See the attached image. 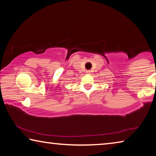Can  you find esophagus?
Listing matches in <instances>:
<instances>
[{
  "mask_svg": "<svg viewBox=\"0 0 156 156\" xmlns=\"http://www.w3.org/2000/svg\"><path fill=\"white\" fill-rule=\"evenodd\" d=\"M89 72H90V71H89V70H87L86 73H89Z\"/></svg>",
  "mask_w": 156,
  "mask_h": 156,
  "instance_id": "esophagus-1",
  "label": "esophagus"
}]
</instances>
